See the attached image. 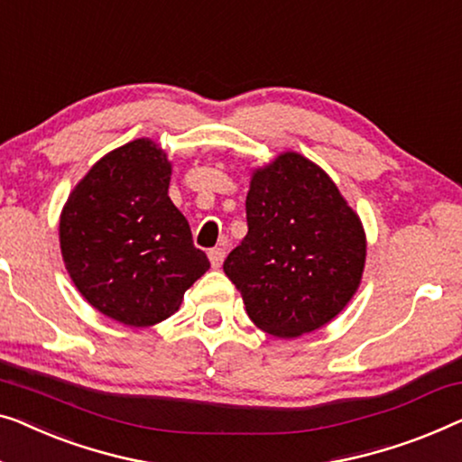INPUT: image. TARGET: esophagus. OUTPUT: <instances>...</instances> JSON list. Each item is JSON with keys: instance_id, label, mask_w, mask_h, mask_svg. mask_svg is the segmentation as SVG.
I'll use <instances>...</instances> for the list:
<instances>
[{"instance_id": "34e87169", "label": "esophagus", "mask_w": 462, "mask_h": 462, "mask_svg": "<svg viewBox=\"0 0 462 462\" xmlns=\"http://www.w3.org/2000/svg\"><path fill=\"white\" fill-rule=\"evenodd\" d=\"M208 258H210L212 269H220V266H223V260H225V250L223 247H215V250L208 252Z\"/></svg>"}]
</instances>
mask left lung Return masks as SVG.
<instances>
[{
	"instance_id": "obj_1",
	"label": "left lung",
	"mask_w": 462,
	"mask_h": 462,
	"mask_svg": "<svg viewBox=\"0 0 462 462\" xmlns=\"http://www.w3.org/2000/svg\"><path fill=\"white\" fill-rule=\"evenodd\" d=\"M247 236L223 269L247 317L291 339L331 323L358 291L366 233L333 179L298 152L252 171Z\"/></svg>"
}]
</instances>
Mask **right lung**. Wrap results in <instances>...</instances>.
Instances as JSON below:
<instances>
[{"label":"right lung","instance_id":"right-lung-1","mask_svg":"<svg viewBox=\"0 0 462 462\" xmlns=\"http://www.w3.org/2000/svg\"><path fill=\"white\" fill-rule=\"evenodd\" d=\"M172 164L148 137L87 171L60 212V250L79 293L126 327L162 323L210 269L169 198Z\"/></svg>","mask_w":462,"mask_h":462}]
</instances>
